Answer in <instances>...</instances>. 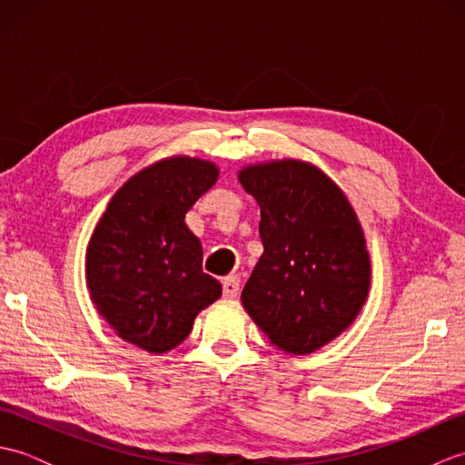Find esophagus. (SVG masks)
Masks as SVG:
<instances>
[{
  "mask_svg": "<svg viewBox=\"0 0 465 465\" xmlns=\"http://www.w3.org/2000/svg\"><path fill=\"white\" fill-rule=\"evenodd\" d=\"M222 288H223V298L232 300L240 293V278L238 275H227V278L222 280Z\"/></svg>",
  "mask_w": 465,
  "mask_h": 465,
  "instance_id": "1",
  "label": "esophagus"
}]
</instances>
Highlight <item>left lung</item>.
<instances>
[{"mask_svg": "<svg viewBox=\"0 0 465 465\" xmlns=\"http://www.w3.org/2000/svg\"><path fill=\"white\" fill-rule=\"evenodd\" d=\"M260 203L263 253L242 303L275 348L305 355L348 328L368 298L371 265L348 197L312 163L243 167Z\"/></svg>", "mask_w": 465, "mask_h": 465, "instance_id": "left-lung-1", "label": "left lung"}]
</instances>
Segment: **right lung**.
I'll return each mask as SVG.
<instances>
[{
	"label": "right lung",
	"mask_w": 465,
	"mask_h": 465,
	"mask_svg": "<svg viewBox=\"0 0 465 465\" xmlns=\"http://www.w3.org/2000/svg\"><path fill=\"white\" fill-rule=\"evenodd\" d=\"M217 173L212 162L182 155L145 167L115 192L87 245L85 278L97 312L145 351L180 345L195 315L222 295L185 225Z\"/></svg>",
	"instance_id": "obj_1"
}]
</instances>
